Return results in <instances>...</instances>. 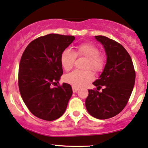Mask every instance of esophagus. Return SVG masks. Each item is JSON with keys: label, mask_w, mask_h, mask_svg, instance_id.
<instances>
[{"label": "esophagus", "mask_w": 148, "mask_h": 148, "mask_svg": "<svg viewBox=\"0 0 148 148\" xmlns=\"http://www.w3.org/2000/svg\"><path fill=\"white\" fill-rule=\"evenodd\" d=\"M72 88H73V92H76L78 90H79V88H77V87L72 86Z\"/></svg>", "instance_id": "34e87169"}]
</instances>
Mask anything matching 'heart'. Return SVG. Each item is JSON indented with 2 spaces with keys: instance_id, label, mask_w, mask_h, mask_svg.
<instances>
[{
  "instance_id": "1",
  "label": "heart",
  "mask_w": 148,
  "mask_h": 148,
  "mask_svg": "<svg viewBox=\"0 0 148 148\" xmlns=\"http://www.w3.org/2000/svg\"><path fill=\"white\" fill-rule=\"evenodd\" d=\"M85 57L87 58L84 68L90 69L94 72L99 73L105 66V59L99 55L97 47L91 43L81 44L75 47L72 51L69 49H65L60 56V62L66 71H70L73 67L75 57ZM93 74L90 70H75L71 73L66 75L64 79L66 83L75 87L82 86L93 79Z\"/></svg>"
}]
</instances>
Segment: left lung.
<instances>
[{
  "mask_svg": "<svg viewBox=\"0 0 148 148\" xmlns=\"http://www.w3.org/2000/svg\"><path fill=\"white\" fill-rule=\"evenodd\" d=\"M104 49L106 63L99 79L93 85L104 86L101 92L88 90L85 105L88 112L93 117L106 119L116 116L126 106L132 94L135 71L130 55L124 47L103 36H95Z\"/></svg>",
  "mask_w": 148,
  "mask_h": 148,
  "instance_id": "1",
  "label": "left lung"
}]
</instances>
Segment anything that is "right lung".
Here are the masks:
<instances>
[{
    "label": "right lung",
    "mask_w": 148,
    "mask_h": 148,
    "mask_svg": "<svg viewBox=\"0 0 148 148\" xmlns=\"http://www.w3.org/2000/svg\"><path fill=\"white\" fill-rule=\"evenodd\" d=\"M73 36L51 34L33 40L22 56L18 86L22 99L37 117L53 121L64 113L73 94L71 85L53 88L63 74L62 52L73 42Z\"/></svg>",
    "instance_id": "1"
}]
</instances>
